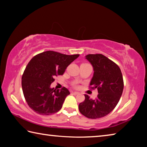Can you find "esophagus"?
<instances>
[{"instance_id":"obj_1","label":"esophagus","mask_w":147,"mask_h":147,"mask_svg":"<svg viewBox=\"0 0 147 147\" xmlns=\"http://www.w3.org/2000/svg\"><path fill=\"white\" fill-rule=\"evenodd\" d=\"M72 94H74V95H76V94H78L79 93H78V92H76V91H74V92H72Z\"/></svg>"}]
</instances>
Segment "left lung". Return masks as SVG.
<instances>
[{
	"label": "left lung",
	"instance_id": "left-lung-1",
	"mask_svg": "<svg viewBox=\"0 0 147 147\" xmlns=\"http://www.w3.org/2000/svg\"><path fill=\"white\" fill-rule=\"evenodd\" d=\"M86 58L94 70L89 86L97 89L98 94L94 100L85 94L79 111L89 119H99L112 111L118 104L124 88L123 75L117 65L102 54H88Z\"/></svg>",
	"mask_w": 147,
	"mask_h": 147
}]
</instances>
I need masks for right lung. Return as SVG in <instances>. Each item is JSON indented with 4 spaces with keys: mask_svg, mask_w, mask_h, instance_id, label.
Returning a JSON list of instances; mask_svg holds the SVG:
<instances>
[{
    "mask_svg": "<svg viewBox=\"0 0 147 147\" xmlns=\"http://www.w3.org/2000/svg\"><path fill=\"white\" fill-rule=\"evenodd\" d=\"M79 56L49 51L32 58L23 73L21 84L24 98L32 110L43 115L60 110L70 92L65 87L56 90L51 88V84Z\"/></svg>",
    "mask_w": 147,
    "mask_h": 147,
    "instance_id": "1",
    "label": "right lung"
}]
</instances>
